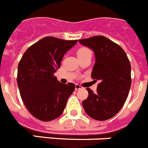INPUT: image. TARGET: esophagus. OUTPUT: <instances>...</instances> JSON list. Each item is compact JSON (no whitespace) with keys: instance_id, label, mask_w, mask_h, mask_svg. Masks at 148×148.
<instances>
[{"instance_id":"esophagus-1","label":"esophagus","mask_w":148,"mask_h":148,"mask_svg":"<svg viewBox=\"0 0 148 148\" xmlns=\"http://www.w3.org/2000/svg\"><path fill=\"white\" fill-rule=\"evenodd\" d=\"M82 89V86L79 84H75V90H78V89Z\"/></svg>"}]
</instances>
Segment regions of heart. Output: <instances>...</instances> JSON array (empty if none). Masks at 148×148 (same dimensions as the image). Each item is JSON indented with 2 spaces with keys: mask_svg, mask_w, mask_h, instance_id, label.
<instances>
[{
  "mask_svg": "<svg viewBox=\"0 0 148 148\" xmlns=\"http://www.w3.org/2000/svg\"><path fill=\"white\" fill-rule=\"evenodd\" d=\"M87 53H91V51L87 48V47H81L77 51V55L78 56H81V55H84V54H87Z\"/></svg>",
  "mask_w": 148,
  "mask_h": 148,
  "instance_id": "heart-1",
  "label": "heart"
}]
</instances>
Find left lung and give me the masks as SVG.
Wrapping results in <instances>:
<instances>
[{
  "label": "left lung",
  "instance_id": "left-lung-1",
  "mask_svg": "<svg viewBox=\"0 0 148 148\" xmlns=\"http://www.w3.org/2000/svg\"><path fill=\"white\" fill-rule=\"evenodd\" d=\"M78 42L94 51L96 61L91 76L100 81L96 92L86 88L89 95L82 105L92 118L108 120L120 112L128 97L131 85L129 59L119 45L103 36Z\"/></svg>",
  "mask_w": 148,
  "mask_h": 148
}]
</instances>
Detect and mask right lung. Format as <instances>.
I'll use <instances>...</instances> for the list:
<instances>
[{"label": "right lung", "mask_w": 148, "mask_h": 148, "mask_svg": "<svg viewBox=\"0 0 148 148\" xmlns=\"http://www.w3.org/2000/svg\"><path fill=\"white\" fill-rule=\"evenodd\" d=\"M77 42L46 36L30 46L22 56L17 85L24 105L38 120L46 122L59 117L75 90L74 84H62L54 73L65 53Z\"/></svg>", "instance_id": "obj_1"}]
</instances>
